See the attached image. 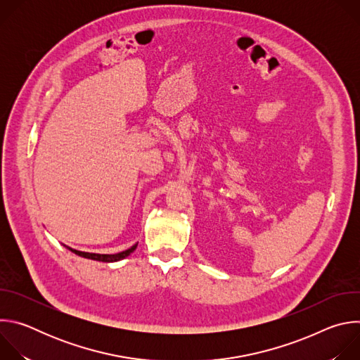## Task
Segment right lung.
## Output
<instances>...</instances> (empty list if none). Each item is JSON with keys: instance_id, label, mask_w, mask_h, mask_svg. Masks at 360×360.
Here are the masks:
<instances>
[{"instance_id": "obj_1", "label": "right lung", "mask_w": 360, "mask_h": 360, "mask_svg": "<svg viewBox=\"0 0 360 360\" xmlns=\"http://www.w3.org/2000/svg\"><path fill=\"white\" fill-rule=\"evenodd\" d=\"M138 243H135L134 246H131L129 249L124 250V252H120V253H114V255H101V253H89V252H81V250H75V249H71L68 248L71 252H74L75 255L78 256H82V258H86V259H94V261H101V262H117V261H121L124 258H127L128 255H131L135 248H136Z\"/></svg>"}]
</instances>
